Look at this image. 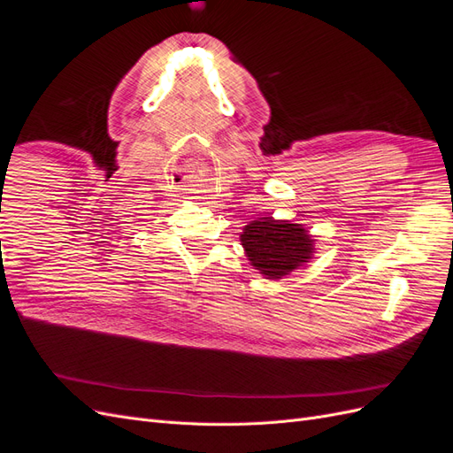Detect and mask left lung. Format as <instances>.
Masks as SVG:
<instances>
[{"instance_id": "left-lung-1", "label": "left lung", "mask_w": 453, "mask_h": 453, "mask_svg": "<svg viewBox=\"0 0 453 453\" xmlns=\"http://www.w3.org/2000/svg\"><path fill=\"white\" fill-rule=\"evenodd\" d=\"M240 242L250 265L273 281L308 265L315 253V238L304 225L273 217H258L245 225Z\"/></svg>"}]
</instances>
